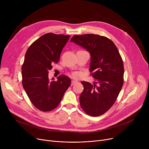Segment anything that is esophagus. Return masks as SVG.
Masks as SVG:
<instances>
[{
    "instance_id": "obj_1",
    "label": "esophagus",
    "mask_w": 149,
    "mask_h": 149,
    "mask_svg": "<svg viewBox=\"0 0 149 149\" xmlns=\"http://www.w3.org/2000/svg\"><path fill=\"white\" fill-rule=\"evenodd\" d=\"M77 83H78V81H76V80H72V82H71V85H72V86H73L74 84H76Z\"/></svg>"
}]
</instances>
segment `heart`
<instances>
[{"instance_id":"b5f03b06","label":"heart","mask_w":149,"mask_h":149,"mask_svg":"<svg viewBox=\"0 0 149 149\" xmlns=\"http://www.w3.org/2000/svg\"><path fill=\"white\" fill-rule=\"evenodd\" d=\"M72 75H73V77H75V78H78V77H80V74H79V73H77V72H74V73H73V74H72Z\"/></svg>"}]
</instances>
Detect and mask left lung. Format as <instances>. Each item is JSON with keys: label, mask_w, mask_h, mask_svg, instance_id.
<instances>
[{"label": "left lung", "mask_w": 149, "mask_h": 149, "mask_svg": "<svg viewBox=\"0 0 149 149\" xmlns=\"http://www.w3.org/2000/svg\"><path fill=\"white\" fill-rule=\"evenodd\" d=\"M70 42L90 53L89 70L96 79L93 84L81 82L84 86L80 97L81 107L90 116H100L113 106L123 87L122 58L113 42L104 36L92 34L74 36Z\"/></svg>", "instance_id": "1"}]
</instances>
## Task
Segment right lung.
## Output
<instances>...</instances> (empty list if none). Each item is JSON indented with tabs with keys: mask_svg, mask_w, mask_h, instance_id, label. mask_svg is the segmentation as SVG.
<instances>
[{
	"mask_svg": "<svg viewBox=\"0 0 149 149\" xmlns=\"http://www.w3.org/2000/svg\"><path fill=\"white\" fill-rule=\"evenodd\" d=\"M70 36L47 33L28 49L22 67V84L31 103L39 110L51 111L60 103L70 86V79L61 75L49 80L48 71L57 63Z\"/></svg>",
	"mask_w": 149,
	"mask_h": 149,
	"instance_id": "1",
	"label": "right lung"
}]
</instances>
